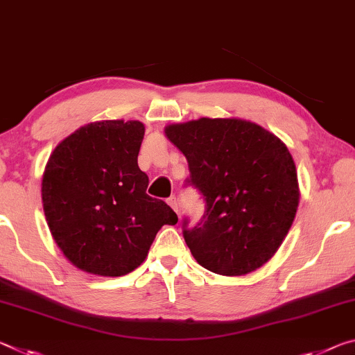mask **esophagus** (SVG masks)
Returning a JSON list of instances; mask_svg holds the SVG:
<instances>
[{
	"label": "esophagus",
	"mask_w": 355,
	"mask_h": 355,
	"mask_svg": "<svg viewBox=\"0 0 355 355\" xmlns=\"http://www.w3.org/2000/svg\"><path fill=\"white\" fill-rule=\"evenodd\" d=\"M166 202H168V205H170L173 209H174V211H176V212H179V201H178V198H176V196H170V198H168L166 200Z\"/></svg>",
	"instance_id": "esophagus-1"
}]
</instances>
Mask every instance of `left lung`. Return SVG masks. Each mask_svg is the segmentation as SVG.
I'll return each instance as SVG.
<instances>
[{
    "label": "left lung",
    "instance_id": "8db88e82",
    "mask_svg": "<svg viewBox=\"0 0 355 355\" xmlns=\"http://www.w3.org/2000/svg\"><path fill=\"white\" fill-rule=\"evenodd\" d=\"M185 155L187 185L205 200L201 222L182 232L193 258L218 275H247L280 248L299 206L297 173L280 138L237 118L165 127Z\"/></svg>",
    "mask_w": 355,
    "mask_h": 355
}]
</instances>
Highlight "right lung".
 I'll use <instances>...</instances> for the list:
<instances>
[{"label":"right lung","instance_id":"1","mask_svg":"<svg viewBox=\"0 0 355 355\" xmlns=\"http://www.w3.org/2000/svg\"><path fill=\"white\" fill-rule=\"evenodd\" d=\"M139 121H97L58 144L46 162L42 202L56 245L78 269L102 277L135 270L164 225L178 216L146 193L138 168Z\"/></svg>","mask_w":355,"mask_h":355}]
</instances>
